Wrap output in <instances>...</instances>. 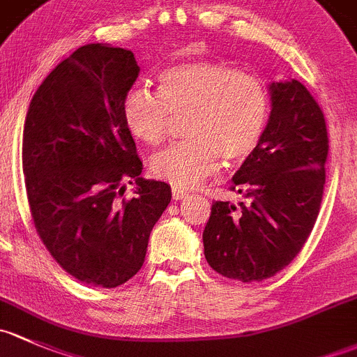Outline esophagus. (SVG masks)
I'll list each match as a JSON object with an SVG mask.
<instances>
[{
	"label": "esophagus",
	"mask_w": 357,
	"mask_h": 357,
	"mask_svg": "<svg viewBox=\"0 0 357 357\" xmlns=\"http://www.w3.org/2000/svg\"><path fill=\"white\" fill-rule=\"evenodd\" d=\"M187 190L180 189V187H172V196H174V199H183V197L187 196Z\"/></svg>",
	"instance_id": "34e87169"
}]
</instances>
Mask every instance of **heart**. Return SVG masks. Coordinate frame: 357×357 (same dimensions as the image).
I'll use <instances>...</instances> for the list:
<instances>
[{
	"label": "heart",
	"instance_id": "1",
	"mask_svg": "<svg viewBox=\"0 0 357 357\" xmlns=\"http://www.w3.org/2000/svg\"><path fill=\"white\" fill-rule=\"evenodd\" d=\"M123 122L137 141L160 146L174 119L183 120L185 141L151 158V174L189 189L220 167L241 163L258 148L270 119V91L252 73L225 61H183L158 75V94L130 87Z\"/></svg>",
	"mask_w": 357,
	"mask_h": 357
}]
</instances>
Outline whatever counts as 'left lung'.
Returning a JSON list of instances; mask_svg holds the SVG:
<instances>
[{
  "label": "left lung",
  "mask_w": 357,
  "mask_h": 357,
  "mask_svg": "<svg viewBox=\"0 0 357 357\" xmlns=\"http://www.w3.org/2000/svg\"><path fill=\"white\" fill-rule=\"evenodd\" d=\"M270 94L263 137L230 187L248 201H215L203 232L209 266L244 284L273 277L299 255L325 187L328 132L321 108L296 79L273 82Z\"/></svg>",
  "instance_id": "left-lung-1"
}]
</instances>
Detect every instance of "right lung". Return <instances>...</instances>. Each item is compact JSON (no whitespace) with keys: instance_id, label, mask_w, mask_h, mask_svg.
<instances>
[{"instance_id":"obj_1","label":"right lung","mask_w":357,"mask_h":357,"mask_svg":"<svg viewBox=\"0 0 357 357\" xmlns=\"http://www.w3.org/2000/svg\"><path fill=\"white\" fill-rule=\"evenodd\" d=\"M137 75L132 51L86 44L43 80L25 116L22 168L36 232L67 273L94 287H119L141 270L172 199L168 183L139 177L123 122ZM125 181L138 183L130 200Z\"/></svg>"}]
</instances>
